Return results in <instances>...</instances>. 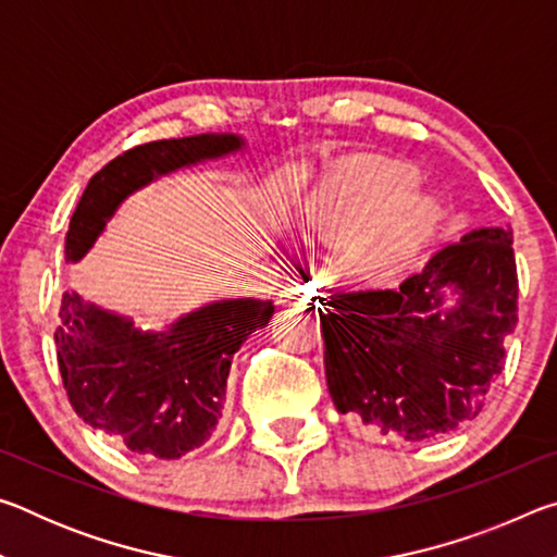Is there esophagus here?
<instances>
[{
    "label": "esophagus",
    "mask_w": 557,
    "mask_h": 557,
    "mask_svg": "<svg viewBox=\"0 0 557 557\" xmlns=\"http://www.w3.org/2000/svg\"><path fill=\"white\" fill-rule=\"evenodd\" d=\"M285 305L299 309H314L319 307V292L312 285H305V282H292L285 289Z\"/></svg>",
    "instance_id": "1"
}]
</instances>
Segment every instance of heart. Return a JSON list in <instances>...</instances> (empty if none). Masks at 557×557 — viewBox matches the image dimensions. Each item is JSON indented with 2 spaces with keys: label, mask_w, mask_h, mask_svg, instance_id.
Wrapping results in <instances>:
<instances>
[{
  "label": "heart",
  "mask_w": 557,
  "mask_h": 557,
  "mask_svg": "<svg viewBox=\"0 0 557 557\" xmlns=\"http://www.w3.org/2000/svg\"><path fill=\"white\" fill-rule=\"evenodd\" d=\"M420 174L400 159L358 157L338 166L307 203V228L329 243H348L358 277L385 280L414 262L435 238L445 211L418 191Z\"/></svg>",
  "instance_id": "b5f03b06"
}]
</instances>
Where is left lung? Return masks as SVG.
I'll use <instances>...</instances> for the list:
<instances>
[{"label": "left lung", "mask_w": 557, "mask_h": 557, "mask_svg": "<svg viewBox=\"0 0 557 557\" xmlns=\"http://www.w3.org/2000/svg\"><path fill=\"white\" fill-rule=\"evenodd\" d=\"M511 243V231L476 228L442 248L400 289L319 299L326 385L336 410L410 442L476 418L518 322ZM445 286L460 292V305L442 315Z\"/></svg>", "instance_id": "left-lung-1"}]
</instances>
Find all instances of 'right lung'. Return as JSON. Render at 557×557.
Segmentation results:
<instances>
[{
    "label": "right lung",
    "instance_id": "add662e5",
    "mask_svg": "<svg viewBox=\"0 0 557 557\" xmlns=\"http://www.w3.org/2000/svg\"><path fill=\"white\" fill-rule=\"evenodd\" d=\"M240 145L235 135H201L122 152L90 178L75 206L65 258L86 256L117 203L135 188ZM272 312V301L223 299L182 317L166 334H143L75 292L63 295L53 338L65 395L83 422L135 455L178 459L213 435L233 356Z\"/></svg>",
    "mask_w": 557,
    "mask_h": 557
}]
</instances>
